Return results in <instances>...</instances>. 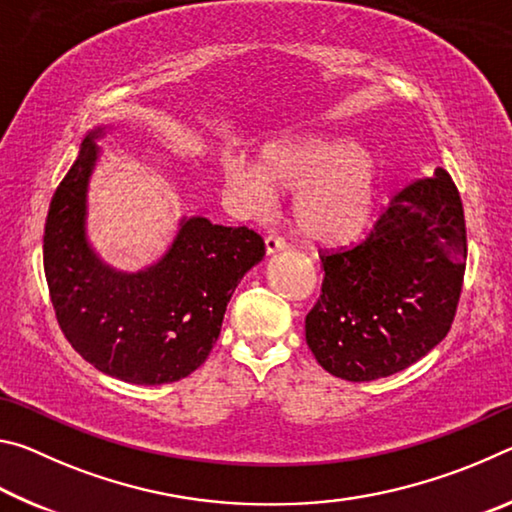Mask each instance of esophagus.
I'll use <instances>...</instances> for the list:
<instances>
[{
    "mask_svg": "<svg viewBox=\"0 0 512 512\" xmlns=\"http://www.w3.org/2000/svg\"><path fill=\"white\" fill-rule=\"evenodd\" d=\"M264 244H266V255H275V253H280V250L287 248V244H284V241L275 235H268L264 239Z\"/></svg>",
    "mask_w": 512,
    "mask_h": 512,
    "instance_id": "1",
    "label": "esophagus"
}]
</instances>
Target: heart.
Masks as SVG:
<instances>
[{
    "label": "heart",
    "instance_id": "b5f03b06",
    "mask_svg": "<svg viewBox=\"0 0 512 512\" xmlns=\"http://www.w3.org/2000/svg\"><path fill=\"white\" fill-rule=\"evenodd\" d=\"M225 185L250 214H264L277 192L296 194L293 219L307 239L339 246L357 239L375 214L381 167L361 144L327 137L266 144L259 164L239 153L223 158Z\"/></svg>",
    "mask_w": 512,
    "mask_h": 512
}]
</instances>
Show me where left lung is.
<instances>
[{
  "label": "left lung",
  "instance_id": "obj_1",
  "mask_svg": "<svg viewBox=\"0 0 512 512\" xmlns=\"http://www.w3.org/2000/svg\"><path fill=\"white\" fill-rule=\"evenodd\" d=\"M465 257L461 196L438 167L393 198L366 241L320 257L323 289L305 320L316 361L348 381L420 361L452 327Z\"/></svg>",
  "mask_w": 512,
  "mask_h": 512
}]
</instances>
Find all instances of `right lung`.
Instances as JSON below:
<instances>
[{"instance_id": "right-lung-1", "label": "right lung", "mask_w": 512, "mask_h": 512, "mask_svg": "<svg viewBox=\"0 0 512 512\" xmlns=\"http://www.w3.org/2000/svg\"><path fill=\"white\" fill-rule=\"evenodd\" d=\"M106 133L97 126L85 135L51 198L42 244L51 305L65 339L103 375L171 384L207 359L237 284L264 259V241L183 216L158 262L135 273L103 262L88 239V189Z\"/></svg>"}]
</instances>
